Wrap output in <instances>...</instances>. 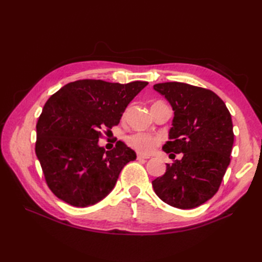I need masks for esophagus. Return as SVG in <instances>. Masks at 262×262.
<instances>
[{"label": "esophagus", "instance_id": "esophagus-1", "mask_svg": "<svg viewBox=\"0 0 262 262\" xmlns=\"http://www.w3.org/2000/svg\"><path fill=\"white\" fill-rule=\"evenodd\" d=\"M137 158L139 161H141V160H145V158H148L147 156H144V155H141V154H138V156H137Z\"/></svg>", "mask_w": 262, "mask_h": 262}]
</instances>
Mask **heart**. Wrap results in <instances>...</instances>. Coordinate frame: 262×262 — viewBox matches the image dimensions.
<instances>
[{
  "label": "heart",
  "instance_id": "b5f03b06",
  "mask_svg": "<svg viewBox=\"0 0 262 262\" xmlns=\"http://www.w3.org/2000/svg\"><path fill=\"white\" fill-rule=\"evenodd\" d=\"M161 138L146 132H136L126 138V143L140 154L147 155L161 144Z\"/></svg>",
  "mask_w": 262,
  "mask_h": 262
}]
</instances>
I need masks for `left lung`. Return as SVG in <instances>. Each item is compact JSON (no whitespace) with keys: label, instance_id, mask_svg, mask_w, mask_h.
<instances>
[{"label":"left lung","instance_id":"left-lung-1","mask_svg":"<svg viewBox=\"0 0 262 262\" xmlns=\"http://www.w3.org/2000/svg\"><path fill=\"white\" fill-rule=\"evenodd\" d=\"M154 90L173 110L166 153L182 158L167 164L166 172L152 181L155 193L178 209H193L217 192L231 162L234 143L232 117L215 93L193 85L167 82Z\"/></svg>","mask_w":262,"mask_h":262}]
</instances>
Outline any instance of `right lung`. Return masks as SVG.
Listing matches in <instances>:
<instances>
[{
  "instance_id": "obj_1",
  "label": "right lung",
  "mask_w": 262,
  "mask_h": 262,
  "mask_svg": "<svg viewBox=\"0 0 262 262\" xmlns=\"http://www.w3.org/2000/svg\"><path fill=\"white\" fill-rule=\"evenodd\" d=\"M147 84L80 80L47 100L36 125V155L47 185L60 200L77 208L99 202L114 189L124 165L136 160L123 142L106 152L98 141L102 130L120 122Z\"/></svg>"
}]
</instances>
